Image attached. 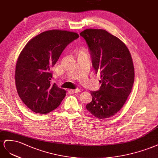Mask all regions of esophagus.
Wrapping results in <instances>:
<instances>
[{
	"instance_id": "34e87169",
	"label": "esophagus",
	"mask_w": 158,
	"mask_h": 158,
	"mask_svg": "<svg viewBox=\"0 0 158 158\" xmlns=\"http://www.w3.org/2000/svg\"><path fill=\"white\" fill-rule=\"evenodd\" d=\"M69 91H70V92H72V93H79V92H80V89H70Z\"/></svg>"
}]
</instances>
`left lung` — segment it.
Segmentation results:
<instances>
[{"instance_id": "obj_1", "label": "left lung", "mask_w": 158, "mask_h": 158, "mask_svg": "<svg viewBox=\"0 0 158 158\" xmlns=\"http://www.w3.org/2000/svg\"><path fill=\"white\" fill-rule=\"evenodd\" d=\"M86 41L96 73L101 83L97 91H91L92 101L87 110L99 119L116 114L131 93L134 67L128 49L120 39L102 29H86L80 33Z\"/></svg>"}]
</instances>
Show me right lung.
Returning <instances> with one entry per match:
<instances>
[{
    "label": "right lung",
    "instance_id": "1",
    "mask_svg": "<svg viewBox=\"0 0 158 158\" xmlns=\"http://www.w3.org/2000/svg\"><path fill=\"white\" fill-rule=\"evenodd\" d=\"M79 38L73 31L52 30L38 34L26 44L15 69L17 92L31 111L47 114L60 106L66 91L52 84L50 68L67 45Z\"/></svg>",
    "mask_w": 158,
    "mask_h": 158
}]
</instances>
